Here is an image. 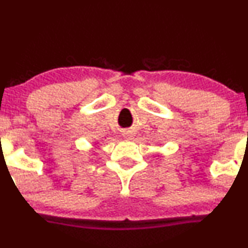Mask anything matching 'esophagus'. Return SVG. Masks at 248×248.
<instances>
[{
	"label": "esophagus",
	"instance_id": "1",
	"mask_svg": "<svg viewBox=\"0 0 248 248\" xmlns=\"http://www.w3.org/2000/svg\"><path fill=\"white\" fill-rule=\"evenodd\" d=\"M124 137L126 139H132V137H133V136H132V133H128V132H127V133L124 134Z\"/></svg>",
	"mask_w": 248,
	"mask_h": 248
}]
</instances>
